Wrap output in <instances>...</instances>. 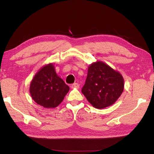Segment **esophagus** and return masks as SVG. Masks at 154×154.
<instances>
[{"label":"esophagus","mask_w":154,"mask_h":154,"mask_svg":"<svg viewBox=\"0 0 154 154\" xmlns=\"http://www.w3.org/2000/svg\"><path fill=\"white\" fill-rule=\"evenodd\" d=\"M71 88H77V89H78V88H79V84L77 83H74L73 84L71 85Z\"/></svg>","instance_id":"1"}]
</instances>
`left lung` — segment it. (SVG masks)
<instances>
[{
    "instance_id": "left-lung-1",
    "label": "left lung",
    "mask_w": 154,
    "mask_h": 154,
    "mask_svg": "<svg viewBox=\"0 0 154 154\" xmlns=\"http://www.w3.org/2000/svg\"><path fill=\"white\" fill-rule=\"evenodd\" d=\"M124 87V78L118 71L97 61L88 67L82 92L94 107L104 109L116 103L123 92Z\"/></svg>"
}]
</instances>
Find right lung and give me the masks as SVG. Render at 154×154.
Returning <instances> with one entry per match:
<instances>
[{"mask_svg": "<svg viewBox=\"0 0 154 154\" xmlns=\"http://www.w3.org/2000/svg\"><path fill=\"white\" fill-rule=\"evenodd\" d=\"M69 91V87L56 74L51 63L45 65L36 72L30 85L34 101L48 109L58 106Z\"/></svg>", "mask_w": 154, "mask_h": 154, "instance_id": "1", "label": "right lung"}]
</instances>
